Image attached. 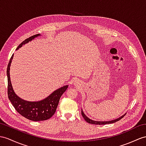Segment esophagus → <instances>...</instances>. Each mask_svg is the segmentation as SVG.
<instances>
[{"instance_id": "34e87169", "label": "esophagus", "mask_w": 146, "mask_h": 146, "mask_svg": "<svg viewBox=\"0 0 146 146\" xmlns=\"http://www.w3.org/2000/svg\"><path fill=\"white\" fill-rule=\"evenodd\" d=\"M77 83H78V81L77 80L74 81V84H77Z\"/></svg>"}]
</instances>
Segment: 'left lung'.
Returning <instances> with one entry per match:
<instances>
[{
    "mask_svg": "<svg viewBox=\"0 0 146 146\" xmlns=\"http://www.w3.org/2000/svg\"><path fill=\"white\" fill-rule=\"evenodd\" d=\"M81 114H82V115L84 119L86 121L87 123H90V124H100H100H110V123H115L116 121H118L120 120L121 118H123V117L125 116V115H126V114H124L122 116L119 117V118H117L116 119H114V120H112V121H94V120H92V119H90V118H88V117L84 114V113L83 112L82 109L81 110Z\"/></svg>",
    "mask_w": 146,
    "mask_h": 146,
    "instance_id": "left-lung-1",
    "label": "left lung"
}]
</instances>
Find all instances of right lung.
<instances>
[{"instance_id": "right-lung-1", "label": "right lung", "mask_w": 146, "mask_h": 146, "mask_svg": "<svg viewBox=\"0 0 146 146\" xmlns=\"http://www.w3.org/2000/svg\"><path fill=\"white\" fill-rule=\"evenodd\" d=\"M38 36H40V34L33 35V36L26 39L18 46L17 50L22 47L23 44L27 43ZM13 57V54L10 59L7 69V75L8 80L7 93L10 102L12 103L13 107L15 108L18 113L28 119L34 121H44L49 119L55 113L60 98L67 90L68 85H64V86L58 88L42 100L38 102H28L23 100L18 97L14 92L11 81H10V67Z\"/></svg>"}]
</instances>
